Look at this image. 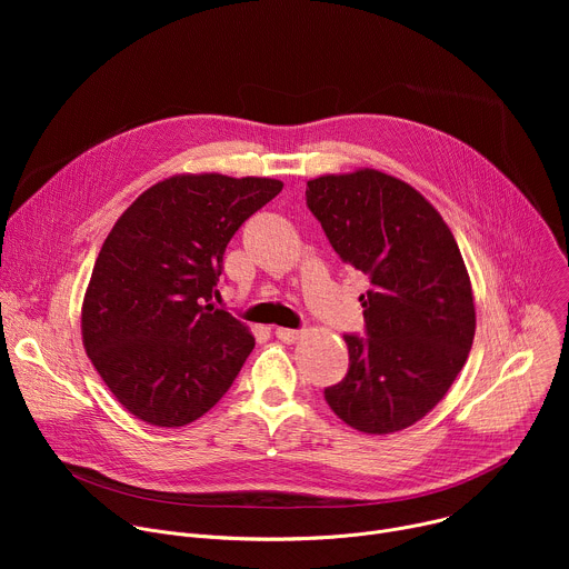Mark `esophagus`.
I'll return each instance as SVG.
<instances>
[{"label":"esophagus","mask_w":569,"mask_h":569,"mask_svg":"<svg viewBox=\"0 0 569 569\" xmlns=\"http://www.w3.org/2000/svg\"><path fill=\"white\" fill-rule=\"evenodd\" d=\"M274 336H277L281 342H286V345H292V342H297V340L301 338V331H297V329H283V327H279V329L274 331Z\"/></svg>","instance_id":"obj_1"}]
</instances>
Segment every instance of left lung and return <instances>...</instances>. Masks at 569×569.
Returning <instances> with one entry per match:
<instances>
[{"instance_id": "left-lung-1", "label": "left lung", "mask_w": 569, "mask_h": 569, "mask_svg": "<svg viewBox=\"0 0 569 569\" xmlns=\"http://www.w3.org/2000/svg\"><path fill=\"white\" fill-rule=\"evenodd\" d=\"M306 204L338 257L371 281L360 295L365 338L345 336L349 371L323 398L360 432L410 428L446 396L475 338L457 240L417 189L373 169L310 180Z\"/></svg>"}]
</instances>
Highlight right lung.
Listing matches in <instances>:
<instances>
[{
	"instance_id": "obj_1",
	"label": "right lung",
	"mask_w": 569,
	"mask_h": 569,
	"mask_svg": "<svg viewBox=\"0 0 569 569\" xmlns=\"http://www.w3.org/2000/svg\"><path fill=\"white\" fill-rule=\"evenodd\" d=\"M283 184L218 173L143 191L108 233L83 301V345L137 419L180 428L224 396L254 338L213 308L231 236Z\"/></svg>"
}]
</instances>
